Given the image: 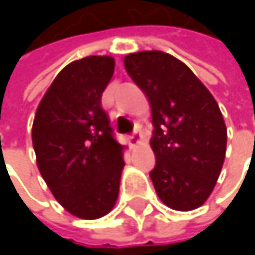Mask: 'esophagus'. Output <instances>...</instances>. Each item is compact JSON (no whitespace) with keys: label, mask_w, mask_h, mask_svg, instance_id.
I'll return each instance as SVG.
<instances>
[{"label":"esophagus","mask_w":255,"mask_h":255,"mask_svg":"<svg viewBox=\"0 0 255 255\" xmlns=\"http://www.w3.org/2000/svg\"><path fill=\"white\" fill-rule=\"evenodd\" d=\"M128 140H129V144H131V146H137V144H140V143L143 141V135H141L138 131H134V132L129 135Z\"/></svg>","instance_id":"34e87169"}]
</instances>
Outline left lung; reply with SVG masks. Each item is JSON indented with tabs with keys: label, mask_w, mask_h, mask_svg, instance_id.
Here are the masks:
<instances>
[{
	"label": "left lung",
	"mask_w": 255,
	"mask_h": 255,
	"mask_svg": "<svg viewBox=\"0 0 255 255\" xmlns=\"http://www.w3.org/2000/svg\"><path fill=\"white\" fill-rule=\"evenodd\" d=\"M128 75L152 108L150 178L159 199L176 211L199 208L220 176L228 128L219 103L174 56L152 50L124 57Z\"/></svg>",
	"instance_id": "left-lung-1"
}]
</instances>
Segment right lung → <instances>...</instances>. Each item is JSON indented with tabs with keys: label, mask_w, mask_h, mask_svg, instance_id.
Returning <instances> with one entry per match:
<instances>
[{
	"label": "right lung",
	"mask_w": 255,
	"mask_h": 255,
	"mask_svg": "<svg viewBox=\"0 0 255 255\" xmlns=\"http://www.w3.org/2000/svg\"><path fill=\"white\" fill-rule=\"evenodd\" d=\"M114 71L111 56H88L65 66L41 99L32 126L41 176L56 201L84 220L112 211L126 165L124 146L102 109Z\"/></svg>",
	"instance_id": "add662e5"
}]
</instances>
